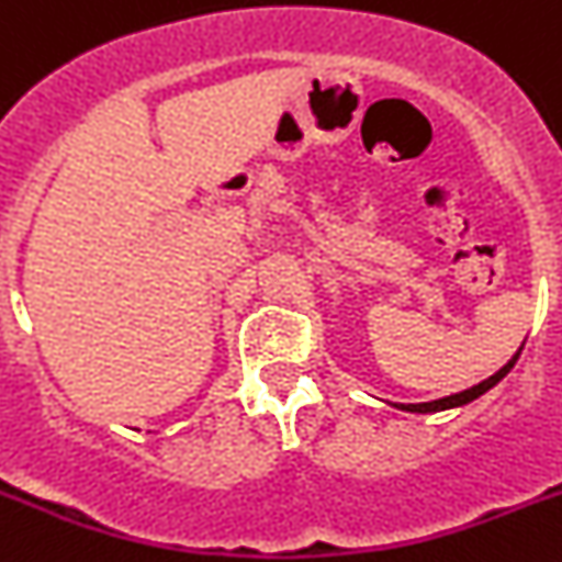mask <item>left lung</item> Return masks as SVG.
Here are the masks:
<instances>
[{
	"label": "left lung",
	"mask_w": 562,
	"mask_h": 562,
	"mask_svg": "<svg viewBox=\"0 0 562 562\" xmlns=\"http://www.w3.org/2000/svg\"><path fill=\"white\" fill-rule=\"evenodd\" d=\"M521 355V352H518ZM518 355H513V360L507 366H502L499 371H496L494 376H487V380H482L480 385L469 387V391H460V393H452V396H443V400H435V402H422V405H402V411H411V413H438V411H449V407H460V405H469V402H474L476 396H482L485 391H491V387L496 385L499 380H505L507 371L516 366Z\"/></svg>",
	"instance_id": "1"
}]
</instances>
